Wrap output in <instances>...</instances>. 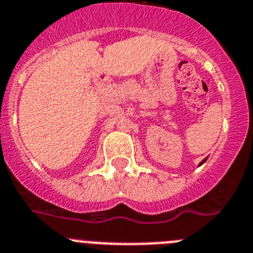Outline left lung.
<instances>
[{
    "instance_id": "1",
    "label": "left lung",
    "mask_w": 253,
    "mask_h": 253,
    "mask_svg": "<svg viewBox=\"0 0 253 253\" xmlns=\"http://www.w3.org/2000/svg\"><path fill=\"white\" fill-rule=\"evenodd\" d=\"M205 162H206V159H204L203 162H201V163H200V166H201V164H204V163H205Z\"/></svg>"
}]
</instances>
